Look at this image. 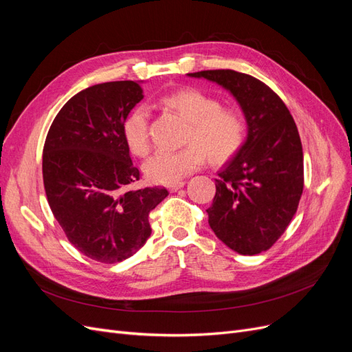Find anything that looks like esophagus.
I'll return each instance as SVG.
<instances>
[{"label": "esophagus", "mask_w": 352, "mask_h": 352, "mask_svg": "<svg viewBox=\"0 0 352 352\" xmlns=\"http://www.w3.org/2000/svg\"><path fill=\"white\" fill-rule=\"evenodd\" d=\"M185 180H179V182H173V184H170L167 188H168V190H172V192H176V190H179L180 188H184L185 186Z\"/></svg>", "instance_id": "esophagus-1"}]
</instances>
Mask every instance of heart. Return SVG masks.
<instances>
[{
    "label": "heart",
    "mask_w": 352,
    "mask_h": 352,
    "mask_svg": "<svg viewBox=\"0 0 352 352\" xmlns=\"http://www.w3.org/2000/svg\"><path fill=\"white\" fill-rule=\"evenodd\" d=\"M163 107L176 111L188 120L184 141L188 144L176 151L160 150L146 160V177L157 184L179 182L204 163L206 155L221 162L238 151L247 136V116L238 105L221 104L210 92L198 88H182L160 98ZM150 111L145 105H135L126 114L122 133L133 155L144 157L150 151L148 138Z\"/></svg>",
    "instance_id": "obj_1"
}]
</instances>
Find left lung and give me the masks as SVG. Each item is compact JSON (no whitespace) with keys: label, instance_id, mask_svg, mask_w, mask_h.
Returning <instances> with one entry per match:
<instances>
[{"label":"left lung","instance_id":"8db88e82","mask_svg":"<svg viewBox=\"0 0 352 352\" xmlns=\"http://www.w3.org/2000/svg\"><path fill=\"white\" fill-rule=\"evenodd\" d=\"M188 74L228 89L248 123L247 141L217 173L208 225L238 254L267 251L283 235L302 195L304 157L296 124L279 95L250 74L230 69Z\"/></svg>","mask_w":352,"mask_h":352}]
</instances>
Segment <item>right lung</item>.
Instances as JSON below:
<instances>
[{
    "label": "right lung",
    "instance_id": "right-lung-1",
    "mask_svg": "<svg viewBox=\"0 0 352 352\" xmlns=\"http://www.w3.org/2000/svg\"><path fill=\"white\" fill-rule=\"evenodd\" d=\"M141 85L105 82L72 97L52 122L42 154L50 208L70 243L88 258L114 264L151 235L150 212L164 188L127 189L140 180L122 126L140 102Z\"/></svg>",
    "mask_w": 352,
    "mask_h": 352
}]
</instances>
